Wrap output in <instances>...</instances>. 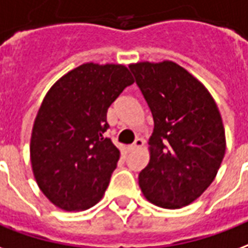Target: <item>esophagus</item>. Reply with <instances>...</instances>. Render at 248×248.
Masks as SVG:
<instances>
[{
  "mask_svg": "<svg viewBox=\"0 0 248 248\" xmlns=\"http://www.w3.org/2000/svg\"><path fill=\"white\" fill-rule=\"evenodd\" d=\"M144 140L142 139H140V137H137L136 140H135V142L132 144L131 146H129V149L131 151H137V149H141L142 146H144Z\"/></svg>",
  "mask_w": 248,
  "mask_h": 248,
  "instance_id": "34e87169",
  "label": "esophagus"
}]
</instances>
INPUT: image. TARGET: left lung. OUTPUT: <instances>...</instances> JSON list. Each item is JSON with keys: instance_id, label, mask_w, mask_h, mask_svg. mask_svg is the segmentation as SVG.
Returning <instances> with one entry per match:
<instances>
[{"instance_id": "left-lung-1", "label": "left lung", "mask_w": 248, "mask_h": 248, "mask_svg": "<svg viewBox=\"0 0 248 248\" xmlns=\"http://www.w3.org/2000/svg\"><path fill=\"white\" fill-rule=\"evenodd\" d=\"M129 68L155 122L139 185L153 205L181 209L202 196L219 170L226 152L219 109L207 88L177 63L144 61Z\"/></svg>"}]
</instances>
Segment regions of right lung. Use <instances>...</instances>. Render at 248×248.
Listing matches in <instances>:
<instances>
[{"mask_svg": "<svg viewBox=\"0 0 248 248\" xmlns=\"http://www.w3.org/2000/svg\"><path fill=\"white\" fill-rule=\"evenodd\" d=\"M133 77L115 63H83L48 90L34 120L30 161L48 201L66 211L96 205L104 196L120 151L111 139L107 111Z\"/></svg>", "mask_w": 248, "mask_h": 248, "instance_id": "add662e5", "label": "right lung"}]
</instances>
